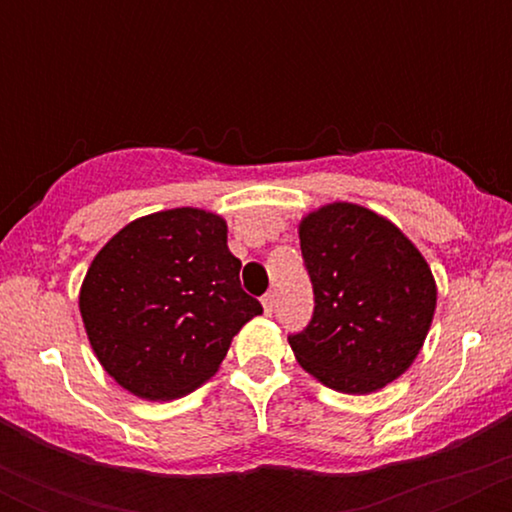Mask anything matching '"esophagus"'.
I'll return each instance as SVG.
<instances>
[{"mask_svg": "<svg viewBox=\"0 0 512 512\" xmlns=\"http://www.w3.org/2000/svg\"><path fill=\"white\" fill-rule=\"evenodd\" d=\"M274 293L269 291V293H264L262 296V308H264V315H272L274 313Z\"/></svg>", "mask_w": 512, "mask_h": 512, "instance_id": "obj_1", "label": "esophagus"}]
</instances>
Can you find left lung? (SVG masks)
<instances>
[{"label": "left lung", "instance_id": "obj_1", "mask_svg": "<svg viewBox=\"0 0 512 512\" xmlns=\"http://www.w3.org/2000/svg\"><path fill=\"white\" fill-rule=\"evenodd\" d=\"M315 313L291 334L293 356L344 395H370L419 356L438 289L419 248L385 216L332 202L298 223Z\"/></svg>", "mask_w": 512, "mask_h": 512}]
</instances>
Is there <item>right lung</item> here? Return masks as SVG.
<instances>
[{"instance_id": "add662e5", "label": "right lung", "mask_w": 512, "mask_h": 512, "mask_svg": "<svg viewBox=\"0 0 512 512\" xmlns=\"http://www.w3.org/2000/svg\"><path fill=\"white\" fill-rule=\"evenodd\" d=\"M79 310L105 373L166 402L207 383L262 305L240 289L226 221L180 207L129 221L98 250Z\"/></svg>"}]
</instances>
